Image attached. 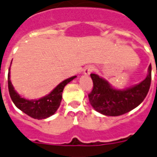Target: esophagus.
<instances>
[{
  "instance_id": "34e87169",
  "label": "esophagus",
  "mask_w": 157,
  "mask_h": 157,
  "mask_svg": "<svg viewBox=\"0 0 157 157\" xmlns=\"http://www.w3.org/2000/svg\"><path fill=\"white\" fill-rule=\"evenodd\" d=\"M94 70V67L93 65H88L84 69V74L85 75H90L91 72H93Z\"/></svg>"
}]
</instances>
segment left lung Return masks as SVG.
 <instances>
[{"label":"left lung","instance_id":"8db88e82","mask_svg":"<svg viewBox=\"0 0 157 157\" xmlns=\"http://www.w3.org/2000/svg\"><path fill=\"white\" fill-rule=\"evenodd\" d=\"M93 90L89 94V100L92 107L102 114L111 117L121 116L129 112L146 98L151 81V66L145 80L131 88L118 90L113 89L107 81L96 74H90Z\"/></svg>","mask_w":157,"mask_h":157}]
</instances>
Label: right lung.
Here are the masks:
<instances>
[{
	"label": "right lung",
	"instance_id": "1",
	"mask_svg": "<svg viewBox=\"0 0 157 157\" xmlns=\"http://www.w3.org/2000/svg\"><path fill=\"white\" fill-rule=\"evenodd\" d=\"M10 67L9 68L8 73V88L9 93L13 103L18 109H20L25 114L34 119L38 120L45 119L55 113L61 103L62 94L64 86L76 77V76H72L61 82L47 96H45L37 100H28L22 98L13 90V86L10 80Z\"/></svg>",
	"mask_w": 157,
	"mask_h": 157
}]
</instances>
